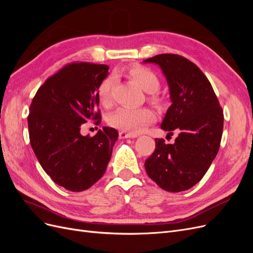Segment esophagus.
Returning a JSON list of instances; mask_svg holds the SVG:
<instances>
[{
	"label": "esophagus",
	"instance_id": "obj_1",
	"mask_svg": "<svg viewBox=\"0 0 253 253\" xmlns=\"http://www.w3.org/2000/svg\"><path fill=\"white\" fill-rule=\"evenodd\" d=\"M137 136H138L137 134L128 133V132H125V131L119 132V138H121V139H125V138H136Z\"/></svg>",
	"mask_w": 253,
	"mask_h": 253
}]
</instances>
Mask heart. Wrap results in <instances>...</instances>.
I'll return each mask as SVG.
<instances>
[{
	"label": "heart",
	"instance_id": "b5f03b06",
	"mask_svg": "<svg viewBox=\"0 0 253 253\" xmlns=\"http://www.w3.org/2000/svg\"><path fill=\"white\" fill-rule=\"evenodd\" d=\"M131 78L142 90L153 94L158 90L160 81L157 75L147 67L137 66L128 71ZM115 85V77H106L98 87V98L102 105L111 102L112 90ZM154 113L147 108H120L114 112L109 119L110 125L121 131L139 133L154 121Z\"/></svg>",
	"mask_w": 253,
	"mask_h": 253
}]
</instances>
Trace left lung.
<instances>
[{
    "label": "left lung",
    "instance_id": "left-lung-1",
    "mask_svg": "<svg viewBox=\"0 0 253 253\" xmlns=\"http://www.w3.org/2000/svg\"><path fill=\"white\" fill-rule=\"evenodd\" d=\"M143 63L158 65L166 77L171 105L160 127L178 134L173 144L155 139L145 171L162 189L180 192L195 186L215 158L223 134V110L209 80L188 59L163 53Z\"/></svg>",
    "mask_w": 253,
    "mask_h": 253
}]
</instances>
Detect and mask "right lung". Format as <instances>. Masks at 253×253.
I'll list each match as a JSON object with an SVG mask.
<instances>
[{"mask_svg":"<svg viewBox=\"0 0 253 253\" xmlns=\"http://www.w3.org/2000/svg\"><path fill=\"white\" fill-rule=\"evenodd\" d=\"M108 75L104 64H68L43 83L30 104L27 120L35 154L53 182L73 192L102 177L118 139V132L109 126L93 137L80 133L83 124L100 117L98 87Z\"/></svg>","mask_w":253,"mask_h":253,"instance_id":"right-lung-1","label":"right lung"}]
</instances>
